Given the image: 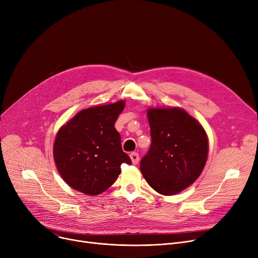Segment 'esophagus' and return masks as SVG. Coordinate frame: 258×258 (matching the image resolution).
Wrapping results in <instances>:
<instances>
[{"label":"esophagus","mask_w":258,"mask_h":258,"mask_svg":"<svg viewBox=\"0 0 258 258\" xmlns=\"http://www.w3.org/2000/svg\"><path fill=\"white\" fill-rule=\"evenodd\" d=\"M130 157H131V159H132V162H133V164H138V162H139V155H138V153H132L131 155H130Z\"/></svg>","instance_id":"34e87169"}]
</instances>
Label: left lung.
<instances>
[{"label":"left lung","instance_id":"obj_1","mask_svg":"<svg viewBox=\"0 0 258 258\" xmlns=\"http://www.w3.org/2000/svg\"><path fill=\"white\" fill-rule=\"evenodd\" d=\"M152 144L140 169L156 191L172 196L191 185L205 166L208 139L199 122L178 107L147 111Z\"/></svg>","mask_w":258,"mask_h":258}]
</instances>
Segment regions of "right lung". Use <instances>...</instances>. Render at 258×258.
I'll list each match as a JSON object with an SVG mask.
<instances>
[{
	"label": "right lung",
	"instance_id": "add662e5",
	"mask_svg": "<svg viewBox=\"0 0 258 258\" xmlns=\"http://www.w3.org/2000/svg\"><path fill=\"white\" fill-rule=\"evenodd\" d=\"M124 101L80 111L57 133L53 155L64 182L76 190L96 196L111 187L121 164H132L122 151L115 122Z\"/></svg>",
	"mask_w": 258,
	"mask_h": 258
}]
</instances>
